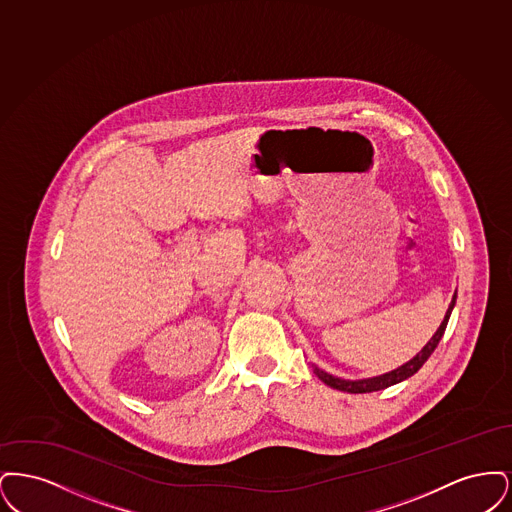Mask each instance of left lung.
<instances>
[{"mask_svg": "<svg viewBox=\"0 0 512 512\" xmlns=\"http://www.w3.org/2000/svg\"><path fill=\"white\" fill-rule=\"evenodd\" d=\"M455 301H457V292L453 295V301H451V305H449V309H447V313H445V318H443L438 332L434 334V338L428 341L426 347H424L414 359H411L407 365H403L401 368L393 370V372H388V374H384V376H376V378H368V380H357V382L340 380V378H334V376H330V374H326V372L315 368L318 378H320L326 386H330V388H334V390L347 391V393H370V391L386 390V388H390L393 384H399V382L411 378L414 372H418L420 366L428 361V357L434 353V349L438 347L439 340H441V336H443V332H445V328H447L449 317H451V311H453V307H455Z\"/></svg>", "mask_w": 512, "mask_h": 512, "instance_id": "left-lung-1", "label": "left lung"}]
</instances>
